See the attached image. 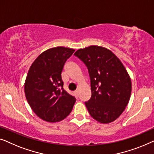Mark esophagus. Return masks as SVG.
Returning a JSON list of instances; mask_svg holds the SVG:
<instances>
[{"mask_svg":"<svg viewBox=\"0 0 154 154\" xmlns=\"http://www.w3.org/2000/svg\"><path fill=\"white\" fill-rule=\"evenodd\" d=\"M75 96L78 97V96H79V91H75Z\"/></svg>","mask_w":154,"mask_h":154,"instance_id":"obj_1","label":"esophagus"}]
</instances>
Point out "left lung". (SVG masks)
Listing matches in <instances>:
<instances>
[{
  "instance_id": "1",
  "label": "left lung",
  "mask_w": 154,
  "mask_h": 154,
  "mask_svg": "<svg viewBox=\"0 0 154 154\" xmlns=\"http://www.w3.org/2000/svg\"><path fill=\"white\" fill-rule=\"evenodd\" d=\"M87 67L91 97L85 105L90 115L102 123L119 117L131 98L132 84L117 56L105 47L91 45L74 54Z\"/></svg>"
}]
</instances>
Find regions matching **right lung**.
Wrapping results in <instances>:
<instances>
[{
    "label": "right lung",
    "instance_id": "1",
    "mask_svg": "<svg viewBox=\"0 0 154 154\" xmlns=\"http://www.w3.org/2000/svg\"><path fill=\"white\" fill-rule=\"evenodd\" d=\"M74 51L64 47L50 48L41 53L30 67L24 83L25 96L41 119L58 122L72 111L76 99L63 88L61 73Z\"/></svg>",
    "mask_w": 154,
    "mask_h": 154
}]
</instances>
